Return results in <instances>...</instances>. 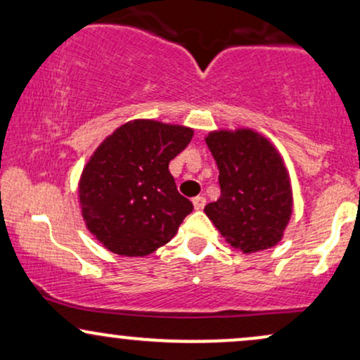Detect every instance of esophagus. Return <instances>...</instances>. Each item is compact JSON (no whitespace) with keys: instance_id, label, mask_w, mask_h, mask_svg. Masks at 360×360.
I'll return each mask as SVG.
<instances>
[{"instance_id":"1","label":"esophagus","mask_w":360,"mask_h":360,"mask_svg":"<svg viewBox=\"0 0 360 360\" xmlns=\"http://www.w3.org/2000/svg\"><path fill=\"white\" fill-rule=\"evenodd\" d=\"M193 205H194V210H203L206 205V198L205 196H194Z\"/></svg>"}]
</instances>
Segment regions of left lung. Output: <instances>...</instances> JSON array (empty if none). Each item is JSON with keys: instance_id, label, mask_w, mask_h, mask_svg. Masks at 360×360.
<instances>
[{"instance_id": "obj_1", "label": "left lung", "mask_w": 360, "mask_h": 360, "mask_svg": "<svg viewBox=\"0 0 360 360\" xmlns=\"http://www.w3.org/2000/svg\"><path fill=\"white\" fill-rule=\"evenodd\" d=\"M205 140L221 189L220 198L205 206L206 217L243 254L274 247L292 213L291 179L278 148L252 128L214 130Z\"/></svg>"}]
</instances>
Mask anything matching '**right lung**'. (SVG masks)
Returning <instances> with one entry per match:
<instances>
[{
  "label": "right lung",
  "instance_id": "1",
  "mask_svg": "<svg viewBox=\"0 0 360 360\" xmlns=\"http://www.w3.org/2000/svg\"><path fill=\"white\" fill-rule=\"evenodd\" d=\"M193 128L157 120L123 123L98 146L81 172V214L103 247L143 257L174 237L193 203L177 193L169 162Z\"/></svg>",
  "mask_w": 360,
  "mask_h": 360
}]
</instances>
